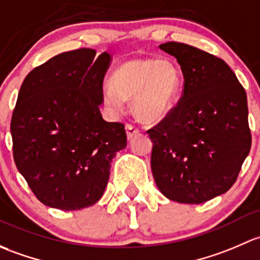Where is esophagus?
I'll use <instances>...</instances> for the list:
<instances>
[{
    "label": "esophagus",
    "mask_w": 260,
    "mask_h": 260,
    "mask_svg": "<svg viewBox=\"0 0 260 260\" xmlns=\"http://www.w3.org/2000/svg\"><path fill=\"white\" fill-rule=\"evenodd\" d=\"M125 129H126V135H127V139H129V140H131L133 138H135V136L139 135V133H140V130H139L138 127H135L134 125H131V124H126Z\"/></svg>",
    "instance_id": "34e87169"
}]
</instances>
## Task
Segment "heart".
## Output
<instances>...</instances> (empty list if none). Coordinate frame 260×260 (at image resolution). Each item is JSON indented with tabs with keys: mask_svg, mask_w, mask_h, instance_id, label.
Wrapping results in <instances>:
<instances>
[{
	"mask_svg": "<svg viewBox=\"0 0 260 260\" xmlns=\"http://www.w3.org/2000/svg\"><path fill=\"white\" fill-rule=\"evenodd\" d=\"M180 87V72L169 58L135 57L120 63L104 87L105 105L121 112L133 100V111L141 122L160 121L171 110Z\"/></svg>",
	"mask_w": 260,
	"mask_h": 260,
	"instance_id": "heart-1",
	"label": "heart"
}]
</instances>
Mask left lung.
Segmentation results:
<instances>
[{"label":"left lung","instance_id":"1","mask_svg":"<svg viewBox=\"0 0 260 260\" xmlns=\"http://www.w3.org/2000/svg\"><path fill=\"white\" fill-rule=\"evenodd\" d=\"M159 47L178 60L184 90L148 130L152 175L168 199L202 204L232 188L249 154L247 93L221 58L180 42Z\"/></svg>","mask_w":260,"mask_h":260}]
</instances>
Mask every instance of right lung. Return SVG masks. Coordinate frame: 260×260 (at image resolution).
Returning <instances> with one entry per match:
<instances>
[{
    "label": "right lung",
    "instance_id": "add662e5",
    "mask_svg": "<svg viewBox=\"0 0 260 260\" xmlns=\"http://www.w3.org/2000/svg\"><path fill=\"white\" fill-rule=\"evenodd\" d=\"M53 56L26 76L11 120L13 159L42 204L80 210L100 200L111 161L126 146L125 126L103 119L104 52Z\"/></svg>",
    "mask_w": 260,
    "mask_h": 260
}]
</instances>
